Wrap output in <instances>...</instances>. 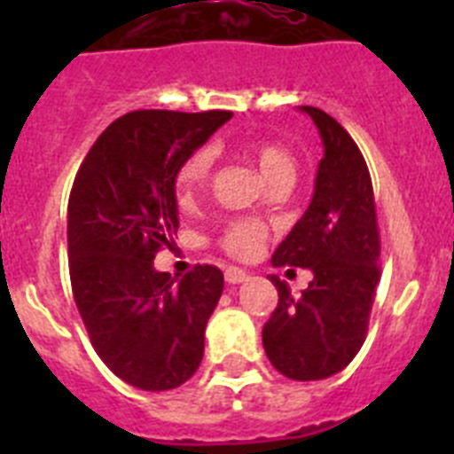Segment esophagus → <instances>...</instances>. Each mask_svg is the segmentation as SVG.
<instances>
[{"label":"esophagus","instance_id":"obj_1","mask_svg":"<svg viewBox=\"0 0 454 454\" xmlns=\"http://www.w3.org/2000/svg\"><path fill=\"white\" fill-rule=\"evenodd\" d=\"M224 279H227L230 284H240L247 279V272L243 270V268L230 266V268H224Z\"/></svg>","mask_w":454,"mask_h":454}]
</instances>
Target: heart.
<instances>
[{"label":"heart","instance_id":"obj_1","mask_svg":"<svg viewBox=\"0 0 454 454\" xmlns=\"http://www.w3.org/2000/svg\"><path fill=\"white\" fill-rule=\"evenodd\" d=\"M243 150L256 163L266 184L284 177L295 179V159L286 147L275 143V140H247ZM208 170H211V152L207 147L192 150L179 163L177 175H175V195H177L179 202H191L207 186ZM263 239H266L263 224L252 223V220H234L220 236V246L224 252L234 256H250L256 247L262 246Z\"/></svg>","mask_w":454,"mask_h":454}]
</instances>
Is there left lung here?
<instances>
[{"instance_id": "1", "label": "left lung", "mask_w": 454, "mask_h": 454, "mask_svg": "<svg viewBox=\"0 0 454 454\" xmlns=\"http://www.w3.org/2000/svg\"><path fill=\"white\" fill-rule=\"evenodd\" d=\"M325 145L316 191L302 218L272 254V266L314 272L293 298L270 275L279 302L263 325V350L288 380L309 382L343 371L366 340L380 282V231L372 182L362 152L332 115L302 106Z\"/></svg>"}]
</instances>
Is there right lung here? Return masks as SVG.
I'll return each instance as SVG.
<instances>
[{
	"label": "right lung",
	"mask_w": 454,
	"mask_h": 454,
	"mask_svg": "<svg viewBox=\"0 0 454 454\" xmlns=\"http://www.w3.org/2000/svg\"><path fill=\"white\" fill-rule=\"evenodd\" d=\"M230 111H131L92 143L67 202L70 282L90 343L120 380L168 391L195 375L223 272L195 266L175 282L154 270L177 234L179 163Z\"/></svg>",
	"instance_id": "obj_1"
}]
</instances>
